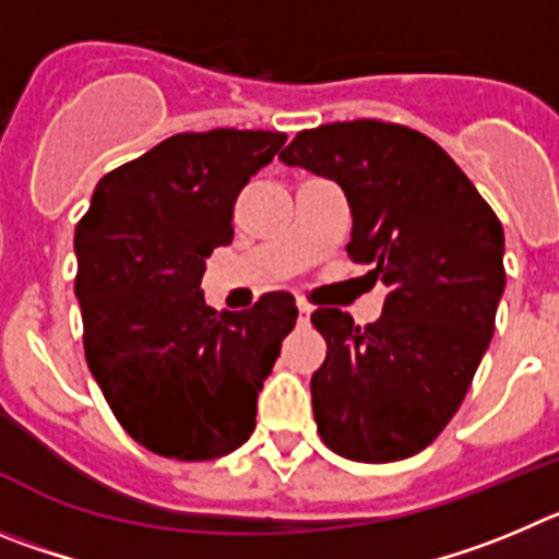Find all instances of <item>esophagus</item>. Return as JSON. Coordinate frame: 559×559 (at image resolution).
Returning a JSON list of instances; mask_svg holds the SVG:
<instances>
[{
    "label": "esophagus",
    "mask_w": 559,
    "mask_h": 559,
    "mask_svg": "<svg viewBox=\"0 0 559 559\" xmlns=\"http://www.w3.org/2000/svg\"><path fill=\"white\" fill-rule=\"evenodd\" d=\"M309 317H311V306L306 304V300H298V323L306 325L309 323Z\"/></svg>",
    "instance_id": "esophagus-1"
}]
</instances>
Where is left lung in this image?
<instances>
[{
	"instance_id": "1",
	"label": "left lung",
	"mask_w": 559,
	"mask_h": 559,
	"mask_svg": "<svg viewBox=\"0 0 559 559\" xmlns=\"http://www.w3.org/2000/svg\"><path fill=\"white\" fill-rule=\"evenodd\" d=\"M278 158L342 186L354 214L345 250L390 286L376 323L311 314L329 345L311 376L317 431L345 460H406L449 426L490 345L504 228L454 158L404 124H320Z\"/></svg>"
}]
</instances>
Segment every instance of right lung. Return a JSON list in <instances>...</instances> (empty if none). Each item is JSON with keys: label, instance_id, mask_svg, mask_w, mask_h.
<instances>
[{"label": "right lung", "instance_id": "obj_1", "mask_svg": "<svg viewBox=\"0 0 559 559\" xmlns=\"http://www.w3.org/2000/svg\"><path fill=\"white\" fill-rule=\"evenodd\" d=\"M286 135L178 133L105 175L74 228L83 348L110 412L139 445L180 462L248 442L255 399L295 329L289 292L245 311L205 306L200 281L234 239V203Z\"/></svg>", "mask_w": 559, "mask_h": 559}]
</instances>
